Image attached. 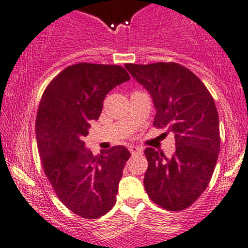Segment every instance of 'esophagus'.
Here are the masks:
<instances>
[{"label":"esophagus","mask_w":248,"mask_h":248,"mask_svg":"<svg viewBox=\"0 0 248 248\" xmlns=\"http://www.w3.org/2000/svg\"><path fill=\"white\" fill-rule=\"evenodd\" d=\"M128 150H129V152L132 153V155H138V153H141L142 152L141 147H139V146H134V145L129 146Z\"/></svg>","instance_id":"1"}]
</instances>
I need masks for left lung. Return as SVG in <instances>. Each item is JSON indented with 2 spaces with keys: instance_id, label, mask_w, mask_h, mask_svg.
Masks as SVG:
<instances>
[{
  "instance_id": "8db88e82",
  "label": "left lung",
  "mask_w": 248,
  "mask_h": 248,
  "mask_svg": "<svg viewBox=\"0 0 248 248\" xmlns=\"http://www.w3.org/2000/svg\"><path fill=\"white\" fill-rule=\"evenodd\" d=\"M152 96L153 126L174 134L176 152L166 158L147 147L144 186L150 199L170 212L189 208L212 179L218 152V114L212 93L194 72L177 62L126 64Z\"/></svg>"
}]
</instances>
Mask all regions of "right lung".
Returning <instances> with one entry per match:
<instances>
[{"mask_svg": "<svg viewBox=\"0 0 248 248\" xmlns=\"http://www.w3.org/2000/svg\"><path fill=\"white\" fill-rule=\"evenodd\" d=\"M129 79L120 65L79 62L57 75L39 103L35 132L44 172L62 204L88 220L101 217L115 205L131 153L114 146L93 155L83 138L91 120L100 117L107 93Z\"/></svg>", "mask_w": 248, "mask_h": 248, "instance_id": "right-lung-1", "label": "right lung"}]
</instances>
